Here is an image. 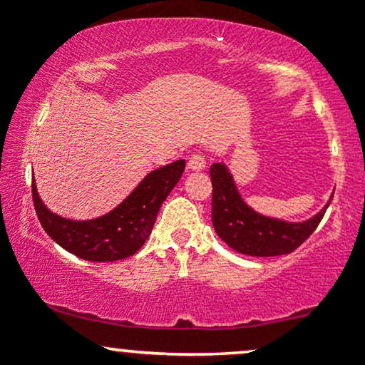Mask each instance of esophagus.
Listing matches in <instances>:
<instances>
[{"instance_id": "esophagus-1", "label": "esophagus", "mask_w": 365, "mask_h": 365, "mask_svg": "<svg viewBox=\"0 0 365 365\" xmlns=\"http://www.w3.org/2000/svg\"><path fill=\"white\" fill-rule=\"evenodd\" d=\"M187 168L190 171H202L206 168V158H204L200 153L190 154L187 161Z\"/></svg>"}]
</instances>
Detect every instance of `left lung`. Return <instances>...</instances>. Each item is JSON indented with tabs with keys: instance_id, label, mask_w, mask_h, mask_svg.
Here are the masks:
<instances>
[{
	"instance_id": "left-lung-1",
	"label": "left lung",
	"mask_w": 365,
	"mask_h": 365,
	"mask_svg": "<svg viewBox=\"0 0 365 365\" xmlns=\"http://www.w3.org/2000/svg\"><path fill=\"white\" fill-rule=\"evenodd\" d=\"M212 182V226L217 237L237 252L254 257H273L290 254L312 235L321 223L328 204L302 223L276 220L259 215L247 206L238 192L235 180L225 163L211 166Z\"/></svg>"
}]
</instances>
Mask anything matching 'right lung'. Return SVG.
I'll use <instances>...</instances> for the list:
<instances>
[{"label":"right lung","instance_id":"add662e5","mask_svg":"<svg viewBox=\"0 0 365 365\" xmlns=\"http://www.w3.org/2000/svg\"><path fill=\"white\" fill-rule=\"evenodd\" d=\"M183 170L185 159L150 171L113 211L86 221L68 220L49 211L37 194L36 182H32L36 215L44 232L70 254L94 262L120 261L145 244L159 207L182 178Z\"/></svg>","mask_w":365,"mask_h":365}]
</instances>
